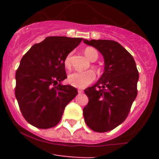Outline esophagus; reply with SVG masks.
I'll return each instance as SVG.
<instances>
[{
    "label": "esophagus",
    "instance_id": "obj_1",
    "mask_svg": "<svg viewBox=\"0 0 159 159\" xmlns=\"http://www.w3.org/2000/svg\"><path fill=\"white\" fill-rule=\"evenodd\" d=\"M83 92H84V91H83L82 89H78V93L79 94H82Z\"/></svg>",
    "mask_w": 159,
    "mask_h": 159
}]
</instances>
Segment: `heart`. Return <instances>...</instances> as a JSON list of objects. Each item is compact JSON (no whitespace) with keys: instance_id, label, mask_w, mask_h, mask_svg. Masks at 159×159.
<instances>
[{"instance_id":"obj_1","label":"heart","mask_w":159,"mask_h":159,"mask_svg":"<svg viewBox=\"0 0 159 159\" xmlns=\"http://www.w3.org/2000/svg\"><path fill=\"white\" fill-rule=\"evenodd\" d=\"M84 54L91 61H95L99 57V54L93 48H87L84 50ZM64 64L67 69L71 68V54L65 57ZM95 79V74L92 70L84 71H75L70 74L67 77V82L70 85L78 88H84L93 82Z\"/></svg>"}]
</instances>
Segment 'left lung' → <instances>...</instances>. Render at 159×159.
Returning a JSON list of instances; mask_svg holds the SVG:
<instances>
[{"label":"left lung","instance_id":"obj_1","mask_svg":"<svg viewBox=\"0 0 159 159\" xmlns=\"http://www.w3.org/2000/svg\"><path fill=\"white\" fill-rule=\"evenodd\" d=\"M104 59L99 80L84 90L89 101L83 110L85 123L96 132L111 130L127 119L137 96L139 72L131 55L118 42L84 40Z\"/></svg>","mask_w":159,"mask_h":159}]
</instances>
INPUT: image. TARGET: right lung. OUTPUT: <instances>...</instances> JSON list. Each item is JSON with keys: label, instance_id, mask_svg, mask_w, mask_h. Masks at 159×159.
Listing matches in <instances>:
<instances>
[{"label": "right lung", "instance_id": "right-lung-1", "mask_svg": "<svg viewBox=\"0 0 159 159\" xmlns=\"http://www.w3.org/2000/svg\"><path fill=\"white\" fill-rule=\"evenodd\" d=\"M82 38L48 36L31 47L22 57L16 72L15 95L26 121L40 129L55 127L64 108L78 94L67 78L65 57Z\"/></svg>", "mask_w": 159, "mask_h": 159}]
</instances>
